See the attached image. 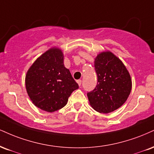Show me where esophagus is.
<instances>
[{
  "label": "esophagus",
  "mask_w": 154,
  "mask_h": 154,
  "mask_svg": "<svg viewBox=\"0 0 154 154\" xmlns=\"http://www.w3.org/2000/svg\"><path fill=\"white\" fill-rule=\"evenodd\" d=\"M77 84L79 85V86H81V84H82V80H81V79H78V80H77Z\"/></svg>",
  "instance_id": "34e87169"
}]
</instances>
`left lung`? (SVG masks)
I'll list each match as a JSON object with an SVG mask.
<instances>
[{
  "label": "left lung",
  "instance_id": "obj_1",
  "mask_svg": "<svg viewBox=\"0 0 154 154\" xmlns=\"http://www.w3.org/2000/svg\"><path fill=\"white\" fill-rule=\"evenodd\" d=\"M95 68L97 84L87 95L94 110L109 113L127 100L132 89L131 75L122 61L110 51L98 54Z\"/></svg>",
  "mask_w": 154,
  "mask_h": 154
}]
</instances>
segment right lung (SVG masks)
Listing matches in <instances>:
<instances>
[{
    "instance_id": "add662e5",
    "label": "right lung",
    "mask_w": 154,
    "mask_h": 154,
    "mask_svg": "<svg viewBox=\"0 0 154 154\" xmlns=\"http://www.w3.org/2000/svg\"><path fill=\"white\" fill-rule=\"evenodd\" d=\"M26 89L31 100L41 110L53 112L66 105L78 84L64 65L62 49L52 47L42 54L27 71Z\"/></svg>"
}]
</instances>
